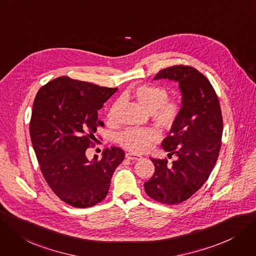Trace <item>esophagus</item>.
Here are the masks:
<instances>
[{"mask_svg":"<svg viewBox=\"0 0 256 256\" xmlns=\"http://www.w3.org/2000/svg\"><path fill=\"white\" fill-rule=\"evenodd\" d=\"M126 158H128L130 160H138L142 158V156L138 154H134V153L128 152V153H126Z\"/></svg>","mask_w":256,"mask_h":256,"instance_id":"34e87169","label":"esophagus"}]
</instances>
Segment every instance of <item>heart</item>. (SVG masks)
Instances as JSON below:
<instances>
[{
	"label": "heart",
	"instance_id": "obj_1",
	"mask_svg": "<svg viewBox=\"0 0 256 256\" xmlns=\"http://www.w3.org/2000/svg\"><path fill=\"white\" fill-rule=\"evenodd\" d=\"M138 103L151 112V116L158 124L164 128H170L176 122L180 114V103L178 100L169 98L168 91L158 85L145 84L138 86L132 91ZM116 116V105L108 111V120L114 122ZM160 138V131L153 127L128 128L118 136L120 144L134 152H144Z\"/></svg>",
	"mask_w": 256,
	"mask_h": 256
}]
</instances>
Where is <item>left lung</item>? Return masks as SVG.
<instances>
[{
	"label": "left lung",
	"mask_w": 256,
	"mask_h": 256,
	"mask_svg": "<svg viewBox=\"0 0 256 256\" xmlns=\"http://www.w3.org/2000/svg\"><path fill=\"white\" fill-rule=\"evenodd\" d=\"M178 82L182 92L180 114L162 142L176 160L151 158L156 171L144 184L147 196L176 205L188 200L208 180L222 145V116L218 98L209 80L191 66L160 70L153 80Z\"/></svg>",
	"instance_id": "left-lung-1"
}]
</instances>
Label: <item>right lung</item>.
Segmentation results:
<instances>
[{
    "label": "right lung",
    "mask_w": 256,
    "mask_h": 256,
    "mask_svg": "<svg viewBox=\"0 0 256 256\" xmlns=\"http://www.w3.org/2000/svg\"><path fill=\"white\" fill-rule=\"evenodd\" d=\"M116 90L60 76L40 87L34 98L29 131L40 171L56 196L72 207L103 200L124 160L118 147L106 148L100 160L86 156L96 128L104 126L98 111Z\"/></svg>",
    "instance_id": "right-lung-1"
}]
</instances>
